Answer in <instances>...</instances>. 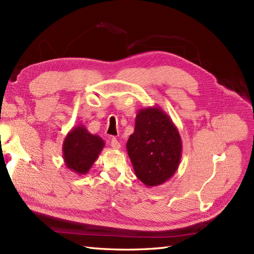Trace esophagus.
Instances as JSON below:
<instances>
[{"label": "esophagus", "mask_w": 254, "mask_h": 254, "mask_svg": "<svg viewBox=\"0 0 254 254\" xmlns=\"http://www.w3.org/2000/svg\"><path fill=\"white\" fill-rule=\"evenodd\" d=\"M110 145H112V147H113L114 149H120V147H121V145H120V142L118 141V139L115 138V137L112 138V141H110Z\"/></svg>", "instance_id": "obj_1"}]
</instances>
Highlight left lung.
<instances>
[{
  "instance_id": "8db88e82",
  "label": "left lung",
  "mask_w": 254,
  "mask_h": 254,
  "mask_svg": "<svg viewBox=\"0 0 254 254\" xmlns=\"http://www.w3.org/2000/svg\"><path fill=\"white\" fill-rule=\"evenodd\" d=\"M127 150L134 172L146 187L166 183L178 170L183 142L177 127L160 106L138 110Z\"/></svg>"
}]
</instances>
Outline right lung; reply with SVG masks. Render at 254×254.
<instances>
[{
    "instance_id": "add662e5",
    "label": "right lung",
    "mask_w": 254,
    "mask_h": 254,
    "mask_svg": "<svg viewBox=\"0 0 254 254\" xmlns=\"http://www.w3.org/2000/svg\"><path fill=\"white\" fill-rule=\"evenodd\" d=\"M62 147L65 166L77 175H86L105 147V141L79 125L66 134Z\"/></svg>"
}]
</instances>
